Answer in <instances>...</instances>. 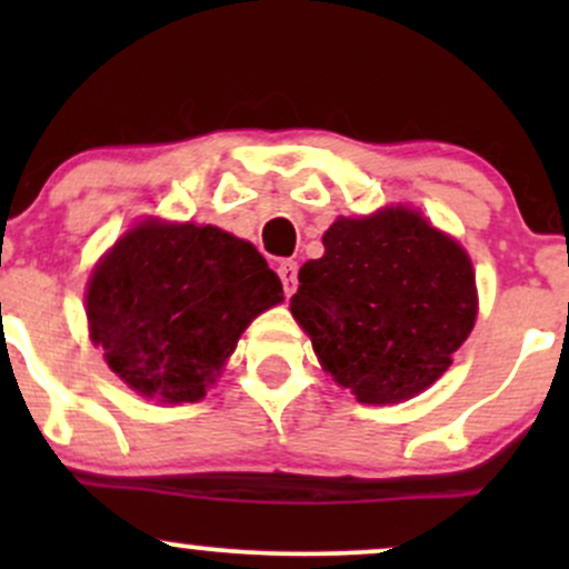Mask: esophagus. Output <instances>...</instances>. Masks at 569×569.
Wrapping results in <instances>:
<instances>
[{"label": "esophagus", "instance_id": "1", "mask_svg": "<svg viewBox=\"0 0 569 569\" xmlns=\"http://www.w3.org/2000/svg\"><path fill=\"white\" fill-rule=\"evenodd\" d=\"M278 276H280V280H283V291H286V297H291L293 291H297V262H293V259H280L278 262Z\"/></svg>", "mask_w": 569, "mask_h": 569}]
</instances>
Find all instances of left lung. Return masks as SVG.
Listing matches in <instances>:
<instances>
[{
	"label": "left lung",
	"instance_id": "obj_1",
	"mask_svg": "<svg viewBox=\"0 0 569 569\" xmlns=\"http://www.w3.org/2000/svg\"><path fill=\"white\" fill-rule=\"evenodd\" d=\"M299 270L291 316L323 371L361 403H398L452 367L476 323L471 257L420 213L339 217Z\"/></svg>",
	"mask_w": 569,
	"mask_h": 569
}]
</instances>
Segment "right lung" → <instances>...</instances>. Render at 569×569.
<instances>
[{
    "label": "right lung",
    "instance_id": "1",
    "mask_svg": "<svg viewBox=\"0 0 569 569\" xmlns=\"http://www.w3.org/2000/svg\"><path fill=\"white\" fill-rule=\"evenodd\" d=\"M283 286L248 240L211 224L149 219L103 253L88 280L90 339L139 396L194 403L248 323Z\"/></svg>",
    "mask_w": 569,
    "mask_h": 569
}]
</instances>
